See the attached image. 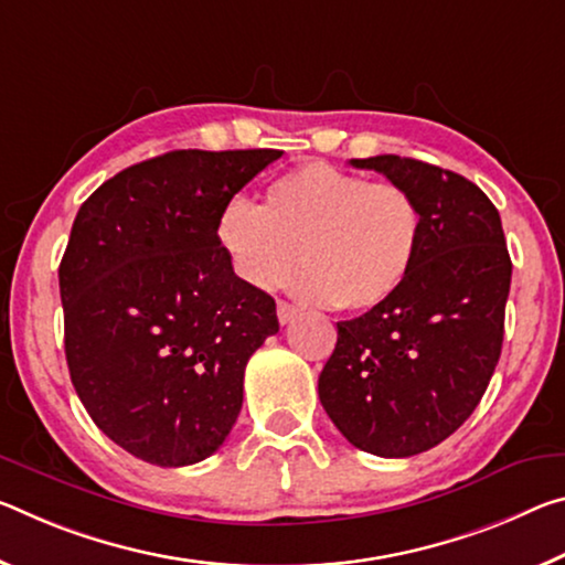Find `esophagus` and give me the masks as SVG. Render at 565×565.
<instances>
[{"label": "esophagus", "instance_id": "obj_1", "mask_svg": "<svg viewBox=\"0 0 565 565\" xmlns=\"http://www.w3.org/2000/svg\"><path fill=\"white\" fill-rule=\"evenodd\" d=\"M276 311H279V321L281 324H289V321H294L299 317V309L294 307V303H289V301H279L276 303Z\"/></svg>", "mask_w": 565, "mask_h": 565}]
</instances>
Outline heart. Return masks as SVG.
<instances>
[{
	"label": "heart",
	"instance_id": "1",
	"mask_svg": "<svg viewBox=\"0 0 565 565\" xmlns=\"http://www.w3.org/2000/svg\"><path fill=\"white\" fill-rule=\"evenodd\" d=\"M216 238L241 281L274 291L307 262V297L344 311L395 299L423 241V211L405 185L366 183L321 160L268 183L264 209L244 195L223 203Z\"/></svg>",
	"mask_w": 565,
	"mask_h": 565
}]
</instances>
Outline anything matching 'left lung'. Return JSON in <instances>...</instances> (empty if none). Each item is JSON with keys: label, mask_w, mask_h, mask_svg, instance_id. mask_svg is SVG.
<instances>
[{"label": "left lung", "mask_w": 565, "mask_h": 565, "mask_svg": "<svg viewBox=\"0 0 565 565\" xmlns=\"http://www.w3.org/2000/svg\"><path fill=\"white\" fill-rule=\"evenodd\" d=\"M352 166L415 195L423 241L395 299L337 324L319 399L354 447L409 458L450 437L486 395L513 264L498 209L468 178L399 156Z\"/></svg>", "instance_id": "left-lung-1"}]
</instances>
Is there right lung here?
<instances>
[{
  "label": "right lung",
  "instance_id": "1",
  "mask_svg": "<svg viewBox=\"0 0 565 565\" xmlns=\"http://www.w3.org/2000/svg\"><path fill=\"white\" fill-rule=\"evenodd\" d=\"M281 150H173L79 205L60 264L70 380L115 445L160 468L218 450L276 301L241 281L216 238L223 203Z\"/></svg>",
  "mask_w": 565,
  "mask_h": 565
}]
</instances>
